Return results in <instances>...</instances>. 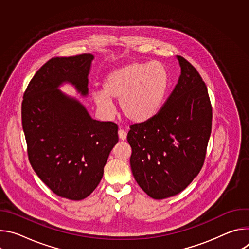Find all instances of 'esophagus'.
I'll return each mask as SVG.
<instances>
[{"label": "esophagus", "instance_id": "1", "mask_svg": "<svg viewBox=\"0 0 249 249\" xmlns=\"http://www.w3.org/2000/svg\"><path fill=\"white\" fill-rule=\"evenodd\" d=\"M118 137H119V139H120L121 141H125V140L127 139V133H126L124 130L119 129V131H118Z\"/></svg>", "mask_w": 249, "mask_h": 249}]
</instances>
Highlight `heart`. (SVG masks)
<instances>
[{
    "label": "heart",
    "instance_id": "1",
    "mask_svg": "<svg viewBox=\"0 0 249 249\" xmlns=\"http://www.w3.org/2000/svg\"><path fill=\"white\" fill-rule=\"evenodd\" d=\"M167 87L162 65L134 61L110 71L103 80L102 91L92 92V99L105 114L113 112L111 100H120V110L127 120L144 123L160 110Z\"/></svg>",
    "mask_w": 249,
    "mask_h": 249
}]
</instances>
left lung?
I'll return each mask as SVG.
<instances>
[{
    "label": "left lung",
    "instance_id": "8db88e82",
    "mask_svg": "<svg viewBox=\"0 0 249 249\" xmlns=\"http://www.w3.org/2000/svg\"><path fill=\"white\" fill-rule=\"evenodd\" d=\"M180 76L159 113L127 135L134 178L160 200L183 191L200 172L212 128V107L197 70L176 56Z\"/></svg>",
    "mask_w": 249,
    "mask_h": 249
}]
</instances>
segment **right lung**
Segmentation results:
<instances>
[{"label": "right lung", "instance_id": "right-lung-1", "mask_svg": "<svg viewBox=\"0 0 249 249\" xmlns=\"http://www.w3.org/2000/svg\"><path fill=\"white\" fill-rule=\"evenodd\" d=\"M93 59L91 54L50 59L30 81L21 105L33 170L56 195L75 201L87 198L99 184L118 143L115 123L91 118L80 100L60 90L71 85L88 97Z\"/></svg>", "mask_w": 249, "mask_h": 249}]
</instances>
